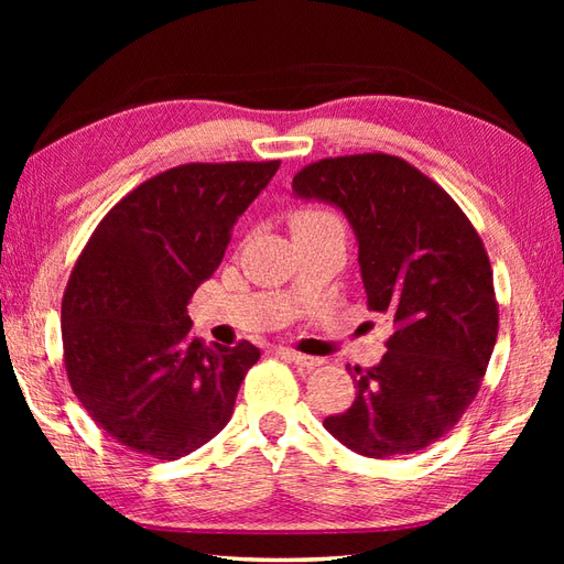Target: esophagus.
<instances>
[{
    "label": "esophagus",
    "instance_id": "1",
    "mask_svg": "<svg viewBox=\"0 0 564 564\" xmlns=\"http://www.w3.org/2000/svg\"><path fill=\"white\" fill-rule=\"evenodd\" d=\"M289 361H293L295 366H301L303 370H315L317 366H322V358H315V356H305V354H297L293 349H283L281 351Z\"/></svg>",
    "mask_w": 564,
    "mask_h": 564
}]
</instances>
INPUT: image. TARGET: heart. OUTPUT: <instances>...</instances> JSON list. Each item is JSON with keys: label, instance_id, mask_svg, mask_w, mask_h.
<instances>
[{"label": "heart", "instance_id": "obj_1", "mask_svg": "<svg viewBox=\"0 0 564 564\" xmlns=\"http://www.w3.org/2000/svg\"><path fill=\"white\" fill-rule=\"evenodd\" d=\"M325 220H337L332 213L327 210H297L293 218H291V227H307V225H317V223H325Z\"/></svg>", "mask_w": 564, "mask_h": 564}]
</instances>
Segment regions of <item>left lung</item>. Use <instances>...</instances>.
Masks as SVG:
<instances>
[{
  "instance_id": "obj_1",
  "label": "left lung",
  "mask_w": 564,
  "mask_h": 564,
  "mask_svg": "<svg viewBox=\"0 0 564 564\" xmlns=\"http://www.w3.org/2000/svg\"><path fill=\"white\" fill-rule=\"evenodd\" d=\"M293 191L344 210L368 307L394 322L382 361L354 366L356 400L325 429L368 458L426 448L460 422L497 341L499 303L480 235L434 178L386 152L307 164Z\"/></svg>"
}]
</instances>
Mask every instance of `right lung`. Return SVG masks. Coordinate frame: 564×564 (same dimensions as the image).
Segmentation results:
<instances>
[{
    "mask_svg": "<svg viewBox=\"0 0 564 564\" xmlns=\"http://www.w3.org/2000/svg\"><path fill=\"white\" fill-rule=\"evenodd\" d=\"M279 164L174 166L118 200L84 245L63 295L65 370L84 410L121 446L176 460L230 422L261 351L245 339L194 337L186 305Z\"/></svg>",
    "mask_w": 564,
    "mask_h": 564,
    "instance_id": "obj_1",
    "label": "right lung"
}]
</instances>
